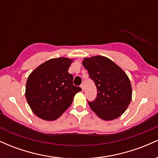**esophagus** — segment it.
<instances>
[{
    "label": "esophagus",
    "instance_id": "obj_1",
    "mask_svg": "<svg viewBox=\"0 0 158 158\" xmlns=\"http://www.w3.org/2000/svg\"><path fill=\"white\" fill-rule=\"evenodd\" d=\"M81 90H82V91H83V90H84V85H81Z\"/></svg>",
    "mask_w": 158,
    "mask_h": 158
}]
</instances>
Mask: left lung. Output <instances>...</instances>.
Here are the masks:
<instances>
[{
  "instance_id": "1",
  "label": "left lung",
  "mask_w": 158,
  "mask_h": 158,
  "mask_svg": "<svg viewBox=\"0 0 158 158\" xmlns=\"http://www.w3.org/2000/svg\"><path fill=\"white\" fill-rule=\"evenodd\" d=\"M82 64L95 83L97 97L88 104L98 117L112 120L126 111L132 90L126 73L113 61L102 56L85 58Z\"/></svg>"
}]
</instances>
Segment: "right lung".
<instances>
[{
    "instance_id": "obj_1",
    "label": "right lung",
    "mask_w": 158,
    "mask_h": 158,
    "mask_svg": "<svg viewBox=\"0 0 158 158\" xmlns=\"http://www.w3.org/2000/svg\"><path fill=\"white\" fill-rule=\"evenodd\" d=\"M73 59L56 58L35 68L27 79L25 97L32 112L44 120H55L70 107L80 87L68 73Z\"/></svg>"
}]
</instances>
